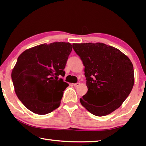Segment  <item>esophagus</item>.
<instances>
[{
  "instance_id": "obj_1",
  "label": "esophagus",
  "mask_w": 146,
  "mask_h": 146,
  "mask_svg": "<svg viewBox=\"0 0 146 146\" xmlns=\"http://www.w3.org/2000/svg\"><path fill=\"white\" fill-rule=\"evenodd\" d=\"M73 86H75V87H78V86H80V83H76V84H73Z\"/></svg>"
}]
</instances>
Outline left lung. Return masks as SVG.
<instances>
[{
	"instance_id": "left-lung-1",
	"label": "left lung",
	"mask_w": 146,
	"mask_h": 146,
	"mask_svg": "<svg viewBox=\"0 0 146 146\" xmlns=\"http://www.w3.org/2000/svg\"><path fill=\"white\" fill-rule=\"evenodd\" d=\"M82 60L88 92L80 102L98 117L110 114L122 104L134 85V70L130 59L113 46L104 43L73 44ZM109 96L113 100L100 105V98Z\"/></svg>"
}]
</instances>
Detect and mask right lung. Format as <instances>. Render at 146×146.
<instances>
[{
  "instance_id": "add662e5",
  "label": "right lung",
  "mask_w": 146,
  "mask_h": 146,
  "mask_svg": "<svg viewBox=\"0 0 146 146\" xmlns=\"http://www.w3.org/2000/svg\"><path fill=\"white\" fill-rule=\"evenodd\" d=\"M71 50L70 43L56 42L33 47L20 55L11 78L17 97L29 111L46 115L59 107L69 86L59 77L65 75Z\"/></svg>"
}]
</instances>
